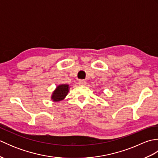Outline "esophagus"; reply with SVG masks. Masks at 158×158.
<instances>
[{"instance_id": "34e87169", "label": "esophagus", "mask_w": 158, "mask_h": 158, "mask_svg": "<svg viewBox=\"0 0 158 158\" xmlns=\"http://www.w3.org/2000/svg\"><path fill=\"white\" fill-rule=\"evenodd\" d=\"M79 85H86V81H85V80H83V79L79 80Z\"/></svg>"}]
</instances>
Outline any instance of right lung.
<instances>
[{
  "label": "right lung",
  "mask_w": 158,
  "mask_h": 158,
  "mask_svg": "<svg viewBox=\"0 0 158 158\" xmlns=\"http://www.w3.org/2000/svg\"><path fill=\"white\" fill-rule=\"evenodd\" d=\"M69 92V85L63 84L57 87L56 89L53 93L52 98L54 101H60L66 97Z\"/></svg>",
  "instance_id": "right-lung-1"
}]
</instances>
